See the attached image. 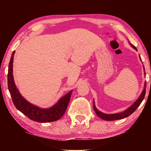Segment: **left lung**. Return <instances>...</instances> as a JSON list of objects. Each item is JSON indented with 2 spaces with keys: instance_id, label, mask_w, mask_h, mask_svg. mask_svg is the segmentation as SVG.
<instances>
[{
  "instance_id": "8db88e82",
  "label": "left lung",
  "mask_w": 151,
  "mask_h": 151,
  "mask_svg": "<svg viewBox=\"0 0 151 151\" xmlns=\"http://www.w3.org/2000/svg\"><path fill=\"white\" fill-rule=\"evenodd\" d=\"M129 44L132 47H133L135 50H137V48L135 47L134 45H132L130 42H129ZM139 57H140V59L141 60L140 56H139ZM144 69H145V68H144ZM146 84H147L146 83H145L144 89H143L142 93L140 95V96L139 97V99H138L137 100L135 101L131 106L129 107V108H128L127 110H125L124 111L122 112H119V113H115V114H104V113H103V112L99 111V110L96 108L95 104H94V102H93V108H94V111H95L97 115L100 117L101 119L105 120V121H116V120H119V119H122L124 118H126V117L129 116V115H131L132 113H133V112L135 111V110H136L138 107L139 106L140 103H142V101H143V99H144V98H145V93H146V89H145L146 88V85H147Z\"/></svg>"
}]
</instances>
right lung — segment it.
<instances>
[{"label": "right lung", "mask_w": 151, "mask_h": 151, "mask_svg": "<svg viewBox=\"0 0 151 151\" xmlns=\"http://www.w3.org/2000/svg\"><path fill=\"white\" fill-rule=\"evenodd\" d=\"M14 53L15 50L12 54L8 70V88L14 106L24 115L36 122H48L60 119L67 109L73 90L66 94L50 108L41 109L30 103L22 97L15 85L12 75V63Z\"/></svg>", "instance_id": "1"}]
</instances>
